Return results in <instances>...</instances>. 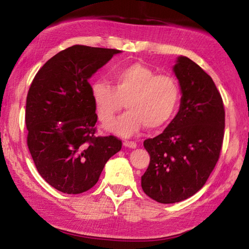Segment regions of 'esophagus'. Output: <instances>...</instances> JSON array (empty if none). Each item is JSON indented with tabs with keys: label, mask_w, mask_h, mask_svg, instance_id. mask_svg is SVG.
Listing matches in <instances>:
<instances>
[{
	"label": "esophagus",
	"mask_w": 249,
	"mask_h": 249,
	"mask_svg": "<svg viewBox=\"0 0 249 249\" xmlns=\"http://www.w3.org/2000/svg\"><path fill=\"white\" fill-rule=\"evenodd\" d=\"M123 145L125 147H129V148H136L137 147V144L135 142H132V141H124Z\"/></svg>",
	"instance_id": "1"
}]
</instances>
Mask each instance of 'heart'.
<instances>
[{"mask_svg":"<svg viewBox=\"0 0 249 249\" xmlns=\"http://www.w3.org/2000/svg\"><path fill=\"white\" fill-rule=\"evenodd\" d=\"M114 87L103 80L92 83L91 96L102 123H108L125 107L124 115L107 129L129 136L146 125L156 129L166 125L178 108L180 87L174 75L157 73L142 64L125 65L113 71Z\"/></svg>","mask_w":249,"mask_h":249,"instance_id":"heart-1","label":"heart"}]
</instances>
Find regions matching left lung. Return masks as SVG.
<instances>
[{
	"label": "left lung",
	"instance_id": "8db88e82",
	"mask_svg": "<svg viewBox=\"0 0 249 249\" xmlns=\"http://www.w3.org/2000/svg\"><path fill=\"white\" fill-rule=\"evenodd\" d=\"M174 71L182 92L180 109L161 134L144 142L150 161L142 176L146 195L165 204L188 199L205 184L220 158L225 127L212 78L182 56Z\"/></svg>",
	"mask_w": 249,
	"mask_h": 249
}]
</instances>
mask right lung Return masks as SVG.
<instances>
[{
    "label": "right lung",
    "mask_w": 249,
    "mask_h": 249,
    "mask_svg": "<svg viewBox=\"0 0 249 249\" xmlns=\"http://www.w3.org/2000/svg\"><path fill=\"white\" fill-rule=\"evenodd\" d=\"M121 53L74 45L54 54L36 73L26 98L27 146L46 182L67 195L86 192L98 182L122 141L98 136V115L89 79Z\"/></svg>",
    "instance_id": "obj_1"
}]
</instances>
